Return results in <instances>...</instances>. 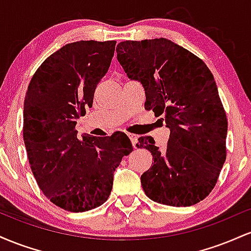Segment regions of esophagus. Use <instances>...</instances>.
<instances>
[{"instance_id":"obj_1","label":"esophagus","mask_w":251,"mask_h":251,"mask_svg":"<svg viewBox=\"0 0 251 251\" xmlns=\"http://www.w3.org/2000/svg\"><path fill=\"white\" fill-rule=\"evenodd\" d=\"M127 135H128L129 140H131L132 145L135 146V144H137V142H138V135L133 134V133H127Z\"/></svg>"}]
</instances>
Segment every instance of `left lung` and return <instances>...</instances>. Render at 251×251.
I'll use <instances>...</instances> for the list:
<instances>
[{
    "instance_id": "obj_1",
    "label": "left lung",
    "mask_w": 251,
    "mask_h": 251,
    "mask_svg": "<svg viewBox=\"0 0 251 251\" xmlns=\"http://www.w3.org/2000/svg\"><path fill=\"white\" fill-rule=\"evenodd\" d=\"M117 59L128 79L145 91V108L164 116L170 138L159 150L153 138L140 137L138 149L152 153L153 165L142 175L150 200L191 206L214 189L226 158L227 120L208 66L168 39L124 41Z\"/></svg>"
}]
</instances>
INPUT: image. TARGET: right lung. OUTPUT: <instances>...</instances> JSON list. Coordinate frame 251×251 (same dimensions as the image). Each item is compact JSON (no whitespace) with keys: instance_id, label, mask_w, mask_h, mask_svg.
<instances>
[{"instance_id":"add662e5","label":"right lung","mask_w":251,"mask_h":251,"mask_svg":"<svg viewBox=\"0 0 251 251\" xmlns=\"http://www.w3.org/2000/svg\"><path fill=\"white\" fill-rule=\"evenodd\" d=\"M116 41L67 43L37 68L25 99L24 140L30 169L43 195L71 212L105 203L113 174L133 151L123 132L77 139L76 119L93 105L107 73Z\"/></svg>"}]
</instances>
